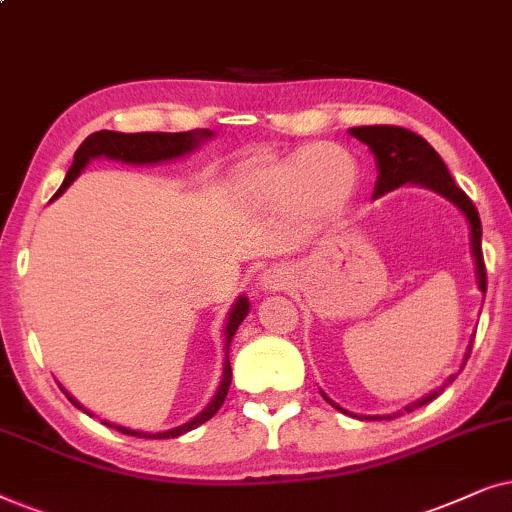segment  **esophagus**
I'll return each mask as SVG.
<instances>
[{"label":"esophagus","instance_id":"34e87169","mask_svg":"<svg viewBox=\"0 0 512 512\" xmlns=\"http://www.w3.org/2000/svg\"><path fill=\"white\" fill-rule=\"evenodd\" d=\"M285 283H288V271H283V269H278V267L267 269V271H264V274H262V278H260L262 290H267V292H271V290H283Z\"/></svg>","mask_w":512,"mask_h":512}]
</instances>
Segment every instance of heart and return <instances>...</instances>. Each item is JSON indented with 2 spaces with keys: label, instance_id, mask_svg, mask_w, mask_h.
<instances>
[{
  "label": "heart",
  "instance_id": "obj_1",
  "mask_svg": "<svg viewBox=\"0 0 512 512\" xmlns=\"http://www.w3.org/2000/svg\"><path fill=\"white\" fill-rule=\"evenodd\" d=\"M358 180V163L337 145L299 149L288 161L250 170L241 187L264 206L292 201L299 213L320 217L349 199Z\"/></svg>",
  "mask_w": 512,
  "mask_h": 512
}]
</instances>
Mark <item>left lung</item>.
I'll return each mask as SVG.
<instances>
[{"label":"left lung","instance_id":"8db88e82","mask_svg":"<svg viewBox=\"0 0 512 512\" xmlns=\"http://www.w3.org/2000/svg\"><path fill=\"white\" fill-rule=\"evenodd\" d=\"M353 138H358L360 142H365L370 147V152L374 154V161H377V182H374V199L377 196H384L393 189L403 187L410 182V185H421L433 189L435 194L445 196L447 201H452L456 208L466 215L468 227H470V252H473L475 260V276H478V288L482 292H487V271H485V260H482V224H480V215L478 208L473 206V201L468 199L463 189L456 187L454 177L449 175V170L445 166V161L440 159V154L428 145V142L421 138V135L407 131V128L400 126H358L349 131ZM470 349H473V342L468 346L466 358H463V365L470 356ZM454 381V374L445 381V386H449ZM445 386L435 388L433 393H428L426 398L417 400V403L407 405L405 412L417 410V407L431 403L433 398L445 391ZM323 398L330 403L332 407H337L339 412L349 414L342 407L332 403L330 398L323 393ZM403 412L395 414H386V419L400 417ZM351 417H358V414H351ZM363 419V417H358ZM370 419H384V417H370Z\"/></svg>","mask_w":512,"mask_h":512}]
</instances>
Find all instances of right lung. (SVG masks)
Returning <instances> with one entry per match:
<instances>
[{"label": "right lung", "instance_id": "obj_1", "mask_svg": "<svg viewBox=\"0 0 512 512\" xmlns=\"http://www.w3.org/2000/svg\"><path fill=\"white\" fill-rule=\"evenodd\" d=\"M213 138V133L208 131V128H196V131H185V133H117V131H98L93 135H88V138L81 142L77 152H74V161L70 170H67L63 185H60L58 194L60 196L65 192L67 187L72 185L74 180H77L81 170L86 168V163L91 159H100V156H105V159H114V161H124V163H159V161H170V159H177V156H185L192 152L201 145L203 140ZM250 311V302L248 297H238L236 304L231 306L229 311V318H227V327H224V335H227V351H229V344H231V337L236 335L238 325L243 323V318L248 316ZM229 386H231V365H229V358L224 360V372H222V381H220V388H217L215 398L210 400V405L203 410L201 414H196L192 421H187V424L177 426V428H170V431H163V433H142V431H133V428H126V426H112L109 421H105V426H112L117 428L119 433L124 435H135V438H152V440H166V438H177V435L192 431V428L206 424L210 417H215L217 410H220L224 398H227L229 393ZM67 398H70V403L74 407H79V410H84L77 400L72 398L70 393L65 391ZM86 414H91L88 410H84Z\"/></svg>", "mask_w": 512, "mask_h": 512}]
</instances>
